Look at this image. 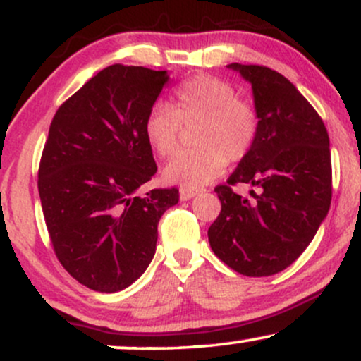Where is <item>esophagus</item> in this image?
Segmentation results:
<instances>
[{
  "label": "esophagus",
  "instance_id": "esophagus-1",
  "mask_svg": "<svg viewBox=\"0 0 361 361\" xmlns=\"http://www.w3.org/2000/svg\"><path fill=\"white\" fill-rule=\"evenodd\" d=\"M202 188H181L180 190V198L181 200H190V198H193L195 195L200 193Z\"/></svg>",
  "mask_w": 361,
  "mask_h": 361
}]
</instances>
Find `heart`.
<instances>
[{
	"mask_svg": "<svg viewBox=\"0 0 361 361\" xmlns=\"http://www.w3.org/2000/svg\"><path fill=\"white\" fill-rule=\"evenodd\" d=\"M193 149L180 151L164 166L169 183L198 188L226 171L227 163L251 152L259 134V114L250 98L238 94L229 81L195 74L175 88L173 106L157 102L144 118V135L157 156L175 151L181 130L192 127Z\"/></svg>",
	"mask_w": 361,
	"mask_h": 361,
	"instance_id": "obj_1",
	"label": "heart"
}]
</instances>
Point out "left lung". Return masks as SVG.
Returning <instances> with one entry per match:
<instances>
[{
    "label": "left lung",
    "mask_w": 361,
    "mask_h": 361,
    "mask_svg": "<svg viewBox=\"0 0 361 361\" xmlns=\"http://www.w3.org/2000/svg\"><path fill=\"white\" fill-rule=\"evenodd\" d=\"M251 82L259 134L226 185L222 209L209 227L219 259L241 275L270 276L304 252L324 221L333 195L329 135L314 106L267 66L229 64ZM253 186L251 197L232 190Z\"/></svg>",
    "instance_id": "left-lung-1"
}]
</instances>
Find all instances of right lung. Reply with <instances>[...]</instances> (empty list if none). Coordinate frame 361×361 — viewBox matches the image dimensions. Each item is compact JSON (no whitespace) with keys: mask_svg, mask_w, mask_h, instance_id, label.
<instances>
[{"mask_svg":"<svg viewBox=\"0 0 361 361\" xmlns=\"http://www.w3.org/2000/svg\"><path fill=\"white\" fill-rule=\"evenodd\" d=\"M166 71L114 64L54 115L40 157L39 195L57 259L91 290L114 293L146 271L157 222L180 193L139 188L157 171L144 118Z\"/></svg>","mask_w":361,"mask_h":361,"instance_id":"right-lung-1","label":"right lung"}]
</instances>
